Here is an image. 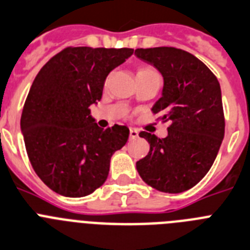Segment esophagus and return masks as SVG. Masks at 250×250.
Returning a JSON list of instances; mask_svg holds the SVG:
<instances>
[{
  "mask_svg": "<svg viewBox=\"0 0 250 250\" xmlns=\"http://www.w3.org/2000/svg\"><path fill=\"white\" fill-rule=\"evenodd\" d=\"M138 133H140V132H138L137 129L131 128V129H129V138H131V140H136V138H138Z\"/></svg>",
  "mask_w": 250,
  "mask_h": 250,
  "instance_id": "34e87169",
  "label": "esophagus"
}]
</instances>
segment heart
<instances>
[{
	"label": "heart",
	"instance_id": "obj_1",
	"mask_svg": "<svg viewBox=\"0 0 250 250\" xmlns=\"http://www.w3.org/2000/svg\"><path fill=\"white\" fill-rule=\"evenodd\" d=\"M141 73H156V71L152 68H149V66H145V68H141L137 74H141Z\"/></svg>",
	"mask_w": 250,
	"mask_h": 250
}]
</instances>
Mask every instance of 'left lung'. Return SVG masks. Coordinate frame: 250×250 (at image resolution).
<instances>
[{"mask_svg":"<svg viewBox=\"0 0 250 250\" xmlns=\"http://www.w3.org/2000/svg\"><path fill=\"white\" fill-rule=\"evenodd\" d=\"M134 55L164 77L162 97L152 112L171 122L165 138L141 132L149 152L136 167L151 188L168 194L184 192L208 173L224 138L220 84L201 60L181 49H136Z\"/></svg>","mask_w":250,"mask_h":250,"instance_id":"1","label":"left lung"}]
</instances>
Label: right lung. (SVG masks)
<instances>
[{
  "label": "right lung",
  "instance_id": "add662e5",
  "mask_svg": "<svg viewBox=\"0 0 250 250\" xmlns=\"http://www.w3.org/2000/svg\"><path fill=\"white\" fill-rule=\"evenodd\" d=\"M132 54L127 47H66L35 78L21 132L35 172L56 194H92L107 180L113 153L127 143L125 125L98 127L89 107L102 99L108 74Z\"/></svg>",
  "mask_w": 250,
  "mask_h": 250
}]
</instances>
